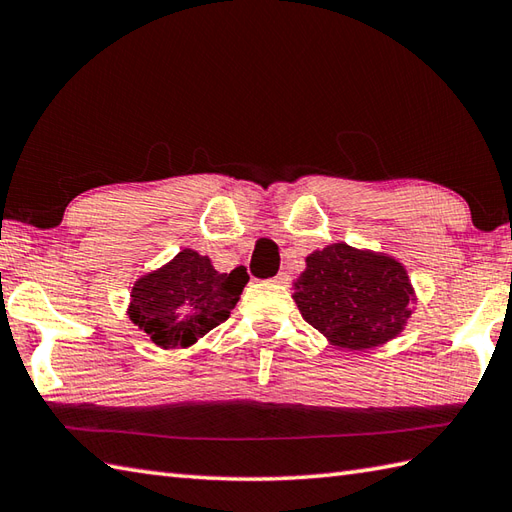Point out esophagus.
<instances>
[{"instance_id": "esophagus-1", "label": "esophagus", "mask_w": 512, "mask_h": 512, "mask_svg": "<svg viewBox=\"0 0 512 512\" xmlns=\"http://www.w3.org/2000/svg\"><path fill=\"white\" fill-rule=\"evenodd\" d=\"M275 284H279V286H288V281H290V275L288 273H279L275 279Z\"/></svg>"}]
</instances>
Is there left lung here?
I'll list each match as a JSON object with an SVG mask.
<instances>
[{
    "mask_svg": "<svg viewBox=\"0 0 512 512\" xmlns=\"http://www.w3.org/2000/svg\"><path fill=\"white\" fill-rule=\"evenodd\" d=\"M292 299L332 345L363 352L405 330L416 290L396 257L336 242L306 257Z\"/></svg>",
    "mask_w": 512,
    "mask_h": 512,
    "instance_id": "8db88e82",
    "label": "left lung"
}]
</instances>
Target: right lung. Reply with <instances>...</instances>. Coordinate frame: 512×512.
<instances>
[{
    "instance_id": "obj_1",
    "label": "right lung",
    "mask_w": 512,
    "mask_h": 512,
    "mask_svg": "<svg viewBox=\"0 0 512 512\" xmlns=\"http://www.w3.org/2000/svg\"><path fill=\"white\" fill-rule=\"evenodd\" d=\"M246 284L244 266L217 273L209 257L184 248L136 281L127 317L162 350H180L224 323Z\"/></svg>"
}]
</instances>
